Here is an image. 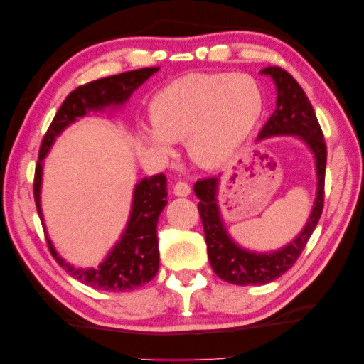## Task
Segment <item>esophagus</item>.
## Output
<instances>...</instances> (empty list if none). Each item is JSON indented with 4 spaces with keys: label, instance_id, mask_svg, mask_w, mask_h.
<instances>
[{
    "label": "esophagus",
    "instance_id": "esophagus-1",
    "mask_svg": "<svg viewBox=\"0 0 364 364\" xmlns=\"http://www.w3.org/2000/svg\"><path fill=\"white\" fill-rule=\"evenodd\" d=\"M174 193L177 195V197H187V195L190 193V186L187 182L178 181L174 183Z\"/></svg>",
    "mask_w": 364,
    "mask_h": 364
}]
</instances>
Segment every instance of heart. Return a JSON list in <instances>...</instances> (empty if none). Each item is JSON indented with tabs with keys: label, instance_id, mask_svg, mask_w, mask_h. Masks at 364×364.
Returning a JSON list of instances; mask_svg holds the SVG:
<instances>
[{
	"label": "heart",
	"instance_id": "b5f03b06",
	"mask_svg": "<svg viewBox=\"0 0 364 364\" xmlns=\"http://www.w3.org/2000/svg\"><path fill=\"white\" fill-rule=\"evenodd\" d=\"M264 97L247 75H187L151 99L153 127L144 136L159 149L186 139L188 156L203 167H220L236 156L259 122Z\"/></svg>",
	"mask_w": 364,
	"mask_h": 364
}]
</instances>
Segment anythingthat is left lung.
<instances>
[{
    "label": "left lung",
    "instance_id": "8db88e82",
    "mask_svg": "<svg viewBox=\"0 0 364 364\" xmlns=\"http://www.w3.org/2000/svg\"><path fill=\"white\" fill-rule=\"evenodd\" d=\"M277 85V109L259 133V139L275 135H296L311 148L317 166V197L306 226L293 242L272 254H255L244 250L228 236L216 203L218 177L195 182V195L200 198L198 211L205 229L206 250L211 268L221 279L232 284H265L287 273L299 259L307 240L312 236L323 210L327 146L316 112L298 81L279 66L262 70Z\"/></svg>",
    "mask_w": 364,
    "mask_h": 364
}]
</instances>
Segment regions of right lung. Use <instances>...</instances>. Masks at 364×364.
Listing matches in <instances>:
<instances>
[{"label": "right lung", "instance_id": "obj_1", "mask_svg": "<svg viewBox=\"0 0 364 364\" xmlns=\"http://www.w3.org/2000/svg\"><path fill=\"white\" fill-rule=\"evenodd\" d=\"M159 68H141L125 71L102 80L91 81L76 87L63 100L61 107L55 114L46 136L42 139L38 161L33 176V198L38 216L41 210V183H42V161L46 158L55 136H58L66 127L73 124L77 117H85L89 110H100L107 105H120L132 96L136 87L143 85L151 75ZM167 181L164 174L146 177L139 181L133 195L132 215L128 220L122 239L112 249L102 264L97 268H75L61 259L47 237V244L53 259L65 268L73 278L104 291H128L153 279L159 268L158 249V218L167 203ZM43 221V220H42Z\"/></svg>", "mask_w": 364, "mask_h": 364}]
</instances>
